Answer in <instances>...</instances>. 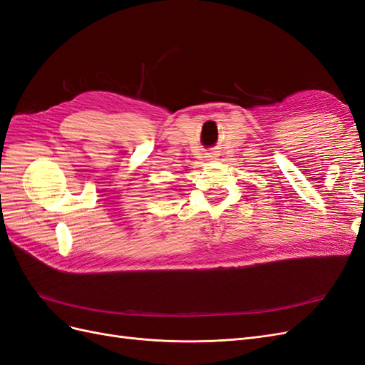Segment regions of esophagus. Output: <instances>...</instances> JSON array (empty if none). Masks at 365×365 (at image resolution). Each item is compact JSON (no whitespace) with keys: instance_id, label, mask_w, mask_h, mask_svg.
Listing matches in <instances>:
<instances>
[{"instance_id":"obj_1","label":"esophagus","mask_w":365,"mask_h":365,"mask_svg":"<svg viewBox=\"0 0 365 365\" xmlns=\"http://www.w3.org/2000/svg\"><path fill=\"white\" fill-rule=\"evenodd\" d=\"M215 158H217L215 153H207V154H206V159H207V160H214Z\"/></svg>"}]
</instances>
